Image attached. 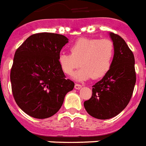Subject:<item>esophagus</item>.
I'll list each match as a JSON object with an SVG mask.
<instances>
[{
	"mask_svg": "<svg viewBox=\"0 0 146 146\" xmlns=\"http://www.w3.org/2000/svg\"><path fill=\"white\" fill-rule=\"evenodd\" d=\"M81 87H82L81 84H78V83H75V88L76 89V90H79V89H80Z\"/></svg>",
	"mask_w": 146,
	"mask_h": 146,
	"instance_id": "34e87169",
	"label": "esophagus"
}]
</instances>
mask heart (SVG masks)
<instances>
[{"label":"heart","instance_id":"1","mask_svg":"<svg viewBox=\"0 0 146 146\" xmlns=\"http://www.w3.org/2000/svg\"><path fill=\"white\" fill-rule=\"evenodd\" d=\"M114 44L111 40L80 38L71 45L70 53H60L59 64L67 75H72L76 68L82 66L75 74L78 80L90 77L98 79L108 73L114 56Z\"/></svg>","mask_w":146,"mask_h":146}]
</instances>
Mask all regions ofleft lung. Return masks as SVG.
Here are the masks:
<instances>
[{
    "instance_id": "left-lung-1",
    "label": "left lung",
    "mask_w": 146,
    "mask_h": 146,
    "mask_svg": "<svg viewBox=\"0 0 146 146\" xmlns=\"http://www.w3.org/2000/svg\"><path fill=\"white\" fill-rule=\"evenodd\" d=\"M110 36L115 48L111 68L93 86L91 98L84 102L88 113L99 119L120 113L131 101L136 82L133 52L119 35L110 33Z\"/></svg>"
}]
</instances>
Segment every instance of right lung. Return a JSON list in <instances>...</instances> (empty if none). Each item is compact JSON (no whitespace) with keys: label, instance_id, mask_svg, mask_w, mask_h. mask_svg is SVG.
<instances>
[{"label":"right lung","instance_id":"1","mask_svg":"<svg viewBox=\"0 0 146 146\" xmlns=\"http://www.w3.org/2000/svg\"><path fill=\"white\" fill-rule=\"evenodd\" d=\"M65 36L54 33L31 35L14 55L10 79L16 104L36 119L51 117L61 108L74 82L66 78L59 64Z\"/></svg>","mask_w":146,"mask_h":146}]
</instances>
